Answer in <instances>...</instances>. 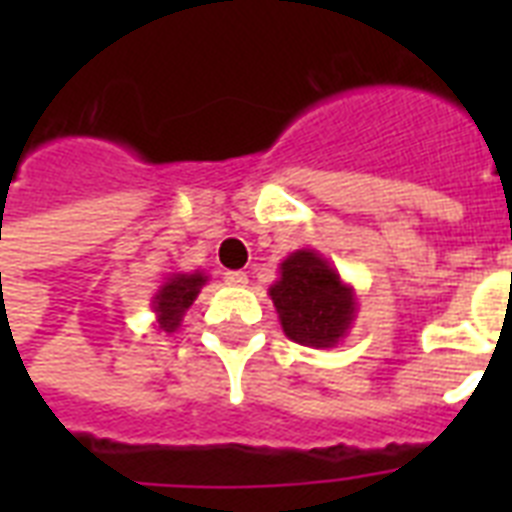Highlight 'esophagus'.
Masks as SVG:
<instances>
[{"label": "esophagus", "mask_w": 512, "mask_h": 512, "mask_svg": "<svg viewBox=\"0 0 512 512\" xmlns=\"http://www.w3.org/2000/svg\"><path fill=\"white\" fill-rule=\"evenodd\" d=\"M247 281L244 271H225V284H231V287H247Z\"/></svg>", "instance_id": "1"}]
</instances>
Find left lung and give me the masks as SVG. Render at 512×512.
Here are the masks:
<instances>
[{"label": "left lung", "mask_w": 512, "mask_h": 512, "mask_svg": "<svg viewBox=\"0 0 512 512\" xmlns=\"http://www.w3.org/2000/svg\"><path fill=\"white\" fill-rule=\"evenodd\" d=\"M268 295L284 335L297 345L337 348L356 321V289L316 249H297L284 257Z\"/></svg>", "instance_id": "8db88e82"}]
</instances>
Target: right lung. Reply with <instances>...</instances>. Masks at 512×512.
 I'll list each match as a JSON object with an SVG mask.
<instances>
[{
  "label": "right lung",
  "instance_id": "1",
  "mask_svg": "<svg viewBox=\"0 0 512 512\" xmlns=\"http://www.w3.org/2000/svg\"><path fill=\"white\" fill-rule=\"evenodd\" d=\"M209 276L204 271H175L167 273V279L162 281V287L156 289L151 297V311L156 313L154 327L164 335H172L183 324L185 311L191 308L193 300L199 297L201 287L207 284Z\"/></svg>",
  "mask_w": 512,
  "mask_h": 512
}]
</instances>
